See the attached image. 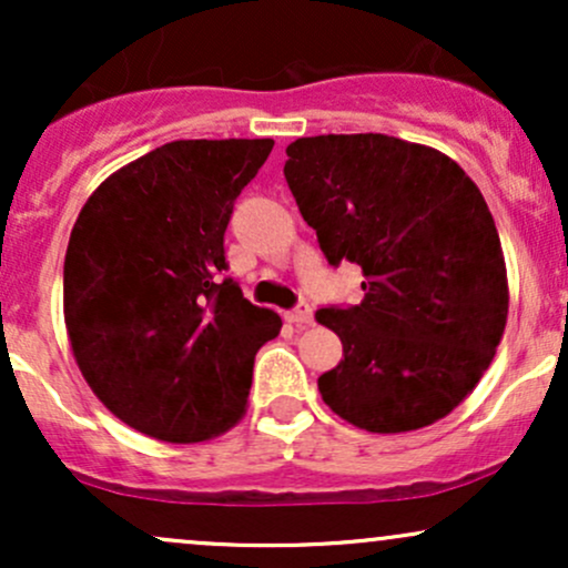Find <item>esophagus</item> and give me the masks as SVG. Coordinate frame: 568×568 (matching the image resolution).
I'll return each mask as SVG.
<instances>
[{"label": "esophagus", "mask_w": 568, "mask_h": 568, "mask_svg": "<svg viewBox=\"0 0 568 568\" xmlns=\"http://www.w3.org/2000/svg\"><path fill=\"white\" fill-rule=\"evenodd\" d=\"M285 317H288V323H293V325H310L312 323V306L302 302L296 306V310H291Z\"/></svg>", "instance_id": "34e87169"}]
</instances>
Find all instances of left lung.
Returning a JSON list of instances; mask_svg holds the SVG:
<instances>
[{
    "instance_id": "left-lung-1",
    "label": "left lung",
    "mask_w": 568,
    "mask_h": 568,
    "mask_svg": "<svg viewBox=\"0 0 568 568\" xmlns=\"http://www.w3.org/2000/svg\"><path fill=\"white\" fill-rule=\"evenodd\" d=\"M285 181L317 243L363 270V302L317 310L344 361L323 400L368 433H408L459 406L507 323V270L491 211L438 149L382 133L315 135L285 149Z\"/></svg>"
}]
</instances>
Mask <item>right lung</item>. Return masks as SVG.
<instances>
[{"mask_svg": "<svg viewBox=\"0 0 568 568\" xmlns=\"http://www.w3.org/2000/svg\"><path fill=\"white\" fill-rule=\"evenodd\" d=\"M272 139L171 141L109 175L71 230L63 317L84 382L149 438L200 443L237 425L253 361L280 334L226 270L234 200Z\"/></svg>", "mask_w": 568, "mask_h": 568, "instance_id": "right-lung-1", "label": "right lung"}]
</instances>
